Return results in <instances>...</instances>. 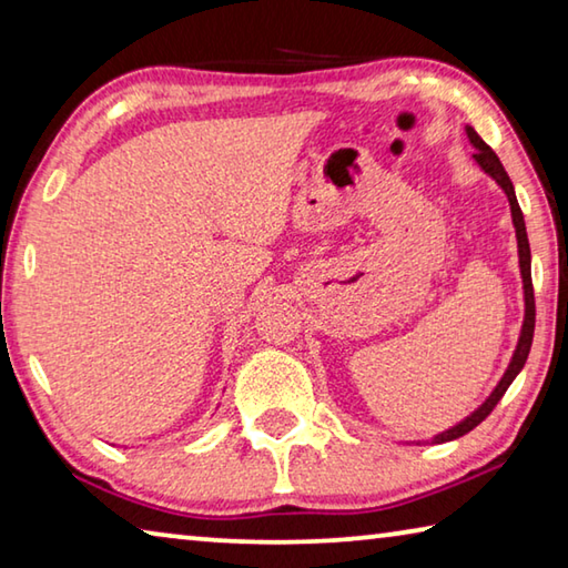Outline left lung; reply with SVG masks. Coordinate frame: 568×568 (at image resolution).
I'll list each match as a JSON object with an SVG mask.
<instances>
[{"label":"left lung","mask_w":568,"mask_h":568,"mask_svg":"<svg viewBox=\"0 0 568 568\" xmlns=\"http://www.w3.org/2000/svg\"><path fill=\"white\" fill-rule=\"evenodd\" d=\"M466 134L470 140V145L476 148L474 152V160L480 165V170L486 172V175H491L501 190L506 192L508 197V205H511V220H514V227H516V240H518V267H521V277H524V325H521V335H518V345L514 351V358L508 363V368L504 373V378L498 381V386L494 388L491 396H488L480 406L466 416L460 423H456L454 428L444 430V434H438L434 438V444H446V440H454L466 436L468 430H474L480 420H484L488 413L496 408V403L504 398V393L511 386L514 378L521 373L524 363L528 358V351H531V341H534V325H536V303H534V283H531V247H528V235H526V223H524V213L521 207H518V200H516V192H514V182L511 178L506 175V170L501 165V160H498L496 152L486 145L484 140L478 138V132L474 128H466Z\"/></svg>","instance_id":"8db88e82"}]
</instances>
